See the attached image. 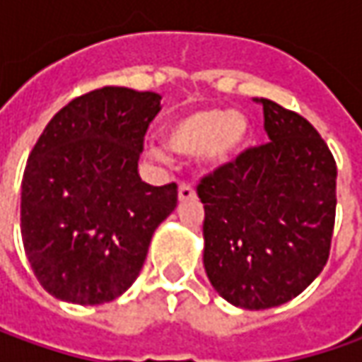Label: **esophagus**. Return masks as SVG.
Masks as SVG:
<instances>
[{"label":"esophagus","mask_w":362,"mask_h":362,"mask_svg":"<svg viewBox=\"0 0 362 362\" xmlns=\"http://www.w3.org/2000/svg\"><path fill=\"white\" fill-rule=\"evenodd\" d=\"M189 199H195V189L189 183H181L179 185V202H189Z\"/></svg>","instance_id":"esophagus-1"}]
</instances>
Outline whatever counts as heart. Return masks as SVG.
<instances>
[{
  "label": "heart",
  "instance_id": "1",
  "mask_svg": "<svg viewBox=\"0 0 362 362\" xmlns=\"http://www.w3.org/2000/svg\"><path fill=\"white\" fill-rule=\"evenodd\" d=\"M250 120L240 110L199 108L173 119L165 127V141L171 151L183 157H199L207 169L230 165L250 141ZM148 155L159 163L169 160L167 148L146 146Z\"/></svg>",
  "mask_w": 362,
  "mask_h": 362
}]
</instances>
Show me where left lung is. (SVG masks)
<instances>
[{
	"mask_svg": "<svg viewBox=\"0 0 362 362\" xmlns=\"http://www.w3.org/2000/svg\"><path fill=\"white\" fill-rule=\"evenodd\" d=\"M268 143L203 177V266L233 306L264 310L296 298L327 266L337 163L300 115L268 98Z\"/></svg>",
	"mask_w": 362,
	"mask_h": 362,
	"instance_id": "8db88e82",
	"label": "left lung"
}]
</instances>
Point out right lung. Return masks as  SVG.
<instances>
[{
  "label": "right lung",
  "instance_id": "right-lung-1",
  "mask_svg": "<svg viewBox=\"0 0 362 362\" xmlns=\"http://www.w3.org/2000/svg\"><path fill=\"white\" fill-rule=\"evenodd\" d=\"M157 92L105 86L54 115L21 179V240L37 282L72 304L124 294L145 264L160 221L177 207V185L153 187L139 157Z\"/></svg>",
  "mask_w": 362,
  "mask_h": 362
}]
</instances>
